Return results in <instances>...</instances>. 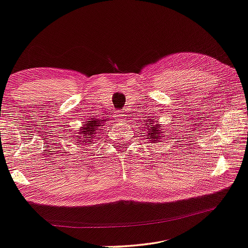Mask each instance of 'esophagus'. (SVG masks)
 <instances>
[{
  "instance_id": "1",
  "label": "esophagus",
  "mask_w": 248,
  "mask_h": 248,
  "mask_svg": "<svg viewBox=\"0 0 248 248\" xmlns=\"http://www.w3.org/2000/svg\"><path fill=\"white\" fill-rule=\"evenodd\" d=\"M124 111H117L116 112V115H115V118L117 119V121H121V120H124Z\"/></svg>"
}]
</instances>
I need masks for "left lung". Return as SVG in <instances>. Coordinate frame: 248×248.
<instances>
[{
    "label": "left lung",
    "instance_id": "left-lung-1",
    "mask_svg": "<svg viewBox=\"0 0 248 248\" xmlns=\"http://www.w3.org/2000/svg\"><path fill=\"white\" fill-rule=\"evenodd\" d=\"M146 130V139L150 143H158L164 141V138L167 137L168 130L163 129V125L158 124V120H156L153 117H148L145 124Z\"/></svg>",
    "mask_w": 248,
    "mask_h": 248
}]
</instances>
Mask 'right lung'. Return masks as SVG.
Instances as JSON below:
<instances>
[{
    "instance_id": "1",
    "label": "right lung",
    "mask_w": 248,
    "mask_h": 248,
    "mask_svg": "<svg viewBox=\"0 0 248 248\" xmlns=\"http://www.w3.org/2000/svg\"><path fill=\"white\" fill-rule=\"evenodd\" d=\"M107 119L95 118L94 116L89 117L87 121H83V127H81L78 131L73 136V141L76 145H89L93 141H95L97 134L103 130V125H105Z\"/></svg>"
}]
</instances>
